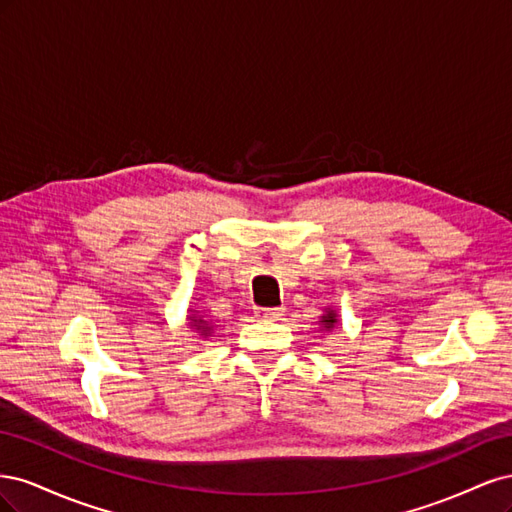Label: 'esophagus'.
Listing matches in <instances>:
<instances>
[{
    "instance_id": "34e87169",
    "label": "esophagus",
    "mask_w": 512,
    "mask_h": 512,
    "mask_svg": "<svg viewBox=\"0 0 512 512\" xmlns=\"http://www.w3.org/2000/svg\"><path fill=\"white\" fill-rule=\"evenodd\" d=\"M260 320H277L284 316V307H256L254 312Z\"/></svg>"
}]
</instances>
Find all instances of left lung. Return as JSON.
Here are the masks:
<instances>
[{
    "mask_svg": "<svg viewBox=\"0 0 512 512\" xmlns=\"http://www.w3.org/2000/svg\"><path fill=\"white\" fill-rule=\"evenodd\" d=\"M320 329L322 331H333L337 324H339V316H337V309L335 307H324V314L320 316Z\"/></svg>",
    "mask_w": 512,
    "mask_h": 512,
    "instance_id": "left-lung-1",
    "label": "left lung"
}]
</instances>
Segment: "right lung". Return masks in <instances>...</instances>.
Instances as JSON below:
<instances>
[{
  "mask_svg": "<svg viewBox=\"0 0 512 512\" xmlns=\"http://www.w3.org/2000/svg\"><path fill=\"white\" fill-rule=\"evenodd\" d=\"M188 312H192L190 316H188V327L196 333V335H200V337H209L211 333H213V324L209 322V318L207 316H203L200 312H196V309H188Z\"/></svg>",
  "mask_w": 512,
  "mask_h": 512,
  "instance_id": "add662e5",
  "label": "right lung"
}]
</instances>
